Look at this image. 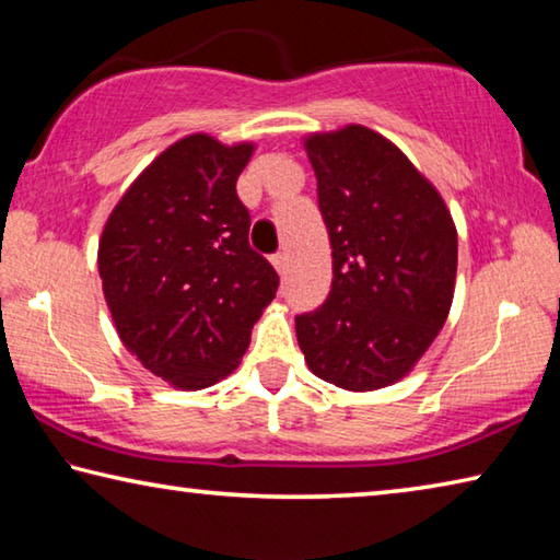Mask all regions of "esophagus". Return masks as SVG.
Here are the masks:
<instances>
[{
    "label": "esophagus",
    "mask_w": 560,
    "mask_h": 560,
    "mask_svg": "<svg viewBox=\"0 0 560 560\" xmlns=\"http://www.w3.org/2000/svg\"><path fill=\"white\" fill-rule=\"evenodd\" d=\"M271 264H273V269H277L279 273H283V271H287V264H289V259H287V254H283V252H279V254H273V257H271Z\"/></svg>",
    "instance_id": "obj_1"
}]
</instances>
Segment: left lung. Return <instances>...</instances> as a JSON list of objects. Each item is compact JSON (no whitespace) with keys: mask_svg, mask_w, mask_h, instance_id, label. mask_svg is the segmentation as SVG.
<instances>
[{"mask_svg":"<svg viewBox=\"0 0 560 560\" xmlns=\"http://www.w3.org/2000/svg\"><path fill=\"white\" fill-rule=\"evenodd\" d=\"M318 183L334 281L314 314L296 316L308 371L353 393L412 371L450 316L457 226L428 177L365 126L303 140Z\"/></svg>","mask_w":560,"mask_h":560,"instance_id":"8db88e82","label":"left lung"}]
</instances>
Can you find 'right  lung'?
Returning <instances> with one entry per match:
<instances>
[{
    "instance_id": "right-lung-1",
    "label": "right lung",
    "mask_w": 560,
    "mask_h": 560,
    "mask_svg": "<svg viewBox=\"0 0 560 560\" xmlns=\"http://www.w3.org/2000/svg\"><path fill=\"white\" fill-rule=\"evenodd\" d=\"M254 143L195 132L163 150L113 207L98 242L103 296L118 336L179 390L230 375L279 277L249 246L236 177Z\"/></svg>"
}]
</instances>
